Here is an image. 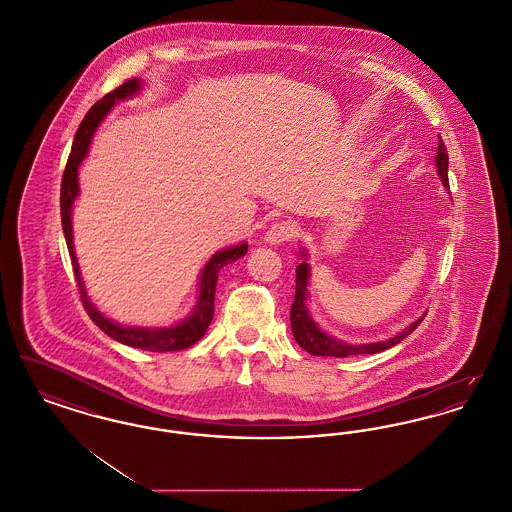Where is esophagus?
I'll list each match as a JSON object with an SVG mask.
<instances>
[{
  "instance_id": "esophagus-1",
  "label": "esophagus",
  "mask_w": 512,
  "mask_h": 512,
  "mask_svg": "<svg viewBox=\"0 0 512 512\" xmlns=\"http://www.w3.org/2000/svg\"><path fill=\"white\" fill-rule=\"evenodd\" d=\"M295 232H297V228H295L293 222L280 220V222H274V224L268 228L267 234H265V242L270 245L284 244V242L292 240L293 236H295Z\"/></svg>"
}]
</instances>
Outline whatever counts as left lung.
<instances>
[{
  "label": "left lung",
  "instance_id": "obj_1",
  "mask_svg": "<svg viewBox=\"0 0 512 512\" xmlns=\"http://www.w3.org/2000/svg\"><path fill=\"white\" fill-rule=\"evenodd\" d=\"M447 167H449L447 147H445L441 136H439L436 169H438L439 178H441L445 188H449ZM301 255L307 259V251H303ZM309 276H311V272H309V263L307 261L297 265V268H295V299H293L292 311H290V320H292L293 338L311 355H317V357H340V359H343V357H351V355L380 353V351H386V349H390L393 345H397L399 341L405 340L426 317L424 315V317L414 320L411 326H407L403 332H399L397 336H393L390 340L374 341V343H355V345L347 343V341L338 340V338L326 334L324 330H320L317 322L311 317L309 309H307Z\"/></svg>",
  "mask_w": 512,
  "mask_h": 512
}]
</instances>
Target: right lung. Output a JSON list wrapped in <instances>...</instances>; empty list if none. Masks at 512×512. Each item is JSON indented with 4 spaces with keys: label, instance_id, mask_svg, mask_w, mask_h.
Wrapping results in <instances>:
<instances>
[{
    "label": "right lung",
    "instance_id": "obj_1",
    "mask_svg": "<svg viewBox=\"0 0 512 512\" xmlns=\"http://www.w3.org/2000/svg\"><path fill=\"white\" fill-rule=\"evenodd\" d=\"M142 90V82L138 78L126 80L117 90L109 92L98 103L92 105V109L86 113V117L80 122L76 134H74L73 147L71 155L67 161V167L63 172L61 180V222H63V234L67 240V247L71 253V263H73L74 278L80 290V299L90 318L98 324L99 328L113 340L121 341L124 345L146 349V351H180L188 349L194 345L195 341L201 340L213 320L215 315V290H217V278H219L220 268L226 267L228 263H234L236 259L244 257L247 253V244L234 245L228 249L217 251L207 265L203 267L201 278H199V295L195 303L194 311L184 318L182 322L169 326V328H142V326H122L113 322L111 318L105 317L99 313L98 307L90 301L80 268L76 261L73 244V203L76 195L80 192L78 188V167L88 155V149L92 144V138L98 130L101 121L107 117V113L113 109V105L121 99L132 98Z\"/></svg>",
    "mask_w": 512,
    "mask_h": 512
}]
</instances>
